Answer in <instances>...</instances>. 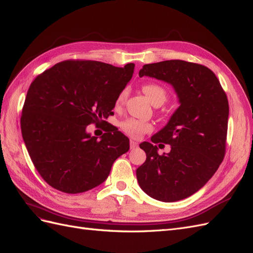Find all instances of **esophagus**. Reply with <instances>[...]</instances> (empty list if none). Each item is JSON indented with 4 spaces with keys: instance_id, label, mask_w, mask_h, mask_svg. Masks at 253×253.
I'll use <instances>...</instances> for the list:
<instances>
[{
    "instance_id": "esophagus-1",
    "label": "esophagus",
    "mask_w": 253,
    "mask_h": 253,
    "mask_svg": "<svg viewBox=\"0 0 253 253\" xmlns=\"http://www.w3.org/2000/svg\"><path fill=\"white\" fill-rule=\"evenodd\" d=\"M137 145H138V142H137V141H135L133 139H131V141H129V147H131L132 150L137 148Z\"/></svg>"
}]
</instances>
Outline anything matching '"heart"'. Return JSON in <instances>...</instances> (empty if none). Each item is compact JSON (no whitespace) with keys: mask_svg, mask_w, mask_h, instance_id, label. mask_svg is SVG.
I'll return each instance as SVG.
<instances>
[{"mask_svg":"<svg viewBox=\"0 0 253 253\" xmlns=\"http://www.w3.org/2000/svg\"><path fill=\"white\" fill-rule=\"evenodd\" d=\"M142 91L145 94V96L149 98V100L153 104H155L157 102L164 103L167 99L166 89L163 86H160L155 83L144 84L142 86ZM126 96V89H124L117 98V104L124 102ZM120 126L122 131H124L126 134H127L128 136L133 137V138H140L143 134L149 133L153 129L152 125H150L149 122H144L135 118H128L125 121H122Z\"/></svg>","mask_w":253,"mask_h":253,"instance_id":"heart-1","label":"heart"}]
</instances>
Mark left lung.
Listing matches in <instances>:
<instances>
[{
  "instance_id": "8db88e82",
  "label": "left lung",
  "mask_w": 253,
  "mask_h": 253,
  "mask_svg": "<svg viewBox=\"0 0 253 253\" xmlns=\"http://www.w3.org/2000/svg\"><path fill=\"white\" fill-rule=\"evenodd\" d=\"M143 76L172 85L179 106L151 138L170 144L169 153L159 156L157 146L139 144L147 159L136 170L137 180L154 200L177 202L202 189L223 162L228 99L216 76L201 64L168 60L143 65L139 77Z\"/></svg>"
}]
</instances>
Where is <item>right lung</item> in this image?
<instances>
[{"label": "right lung", "instance_id": "1", "mask_svg": "<svg viewBox=\"0 0 253 253\" xmlns=\"http://www.w3.org/2000/svg\"><path fill=\"white\" fill-rule=\"evenodd\" d=\"M134 67L63 61L30 84L22 111V136L37 171L49 186L70 194L85 192L101 185L115 160L128 151L129 140L117 127L98 139L86 126L109 117Z\"/></svg>", "mask_w": 253, "mask_h": 253}]
</instances>
